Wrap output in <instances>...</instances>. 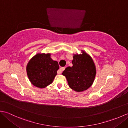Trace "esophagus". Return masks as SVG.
Segmentation results:
<instances>
[{
	"mask_svg": "<svg viewBox=\"0 0 128 128\" xmlns=\"http://www.w3.org/2000/svg\"><path fill=\"white\" fill-rule=\"evenodd\" d=\"M64 69H65V68H64V67L60 68L59 70L58 71V74H60L62 72L64 71Z\"/></svg>",
	"mask_w": 128,
	"mask_h": 128,
	"instance_id": "obj_1",
	"label": "esophagus"
}]
</instances>
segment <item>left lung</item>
Masks as SVG:
<instances>
[{
  "label": "left lung",
  "instance_id": "left-lung-1",
  "mask_svg": "<svg viewBox=\"0 0 128 128\" xmlns=\"http://www.w3.org/2000/svg\"><path fill=\"white\" fill-rule=\"evenodd\" d=\"M73 54L72 66H68L62 72L69 87L73 90L83 92L87 90L94 83L96 68L92 57L85 51Z\"/></svg>",
  "mask_w": 128,
  "mask_h": 128
}]
</instances>
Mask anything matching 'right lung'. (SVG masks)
<instances>
[{
  "label": "right lung",
  "mask_w": 128,
  "mask_h": 128,
  "mask_svg": "<svg viewBox=\"0 0 128 128\" xmlns=\"http://www.w3.org/2000/svg\"><path fill=\"white\" fill-rule=\"evenodd\" d=\"M50 53H38L28 61L26 72L34 86L43 88L53 82L59 68L58 62L53 60Z\"/></svg>",
  "instance_id": "obj_1"
}]
</instances>
